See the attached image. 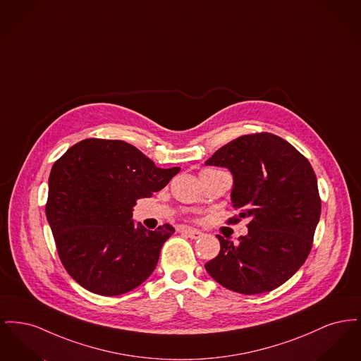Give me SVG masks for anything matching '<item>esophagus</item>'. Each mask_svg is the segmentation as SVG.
<instances>
[{
    "mask_svg": "<svg viewBox=\"0 0 361 361\" xmlns=\"http://www.w3.org/2000/svg\"><path fill=\"white\" fill-rule=\"evenodd\" d=\"M181 233H183L184 235H187V237L190 238V240H197V238H200V237L203 235V233H202V231L195 230V228H183V230H181Z\"/></svg>",
    "mask_w": 361,
    "mask_h": 361,
    "instance_id": "34e87169",
    "label": "esophagus"
}]
</instances>
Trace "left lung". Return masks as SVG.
<instances>
[{
  "instance_id": "1",
  "label": "left lung",
  "mask_w": 361,
  "mask_h": 361,
  "mask_svg": "<svg viewBox=\"0 0 361 361\" xmlns=\"http://www.w3.org/2000/svg\"><path fill=\"white\" fill-rule=\"evenodd\" d=\"M206 165L233 174L231 203L249 219L238 243L224 240L206 271L224 288L245 295L272 291L309 256L321 216L318 183L307 158L269 133L243 135L216 150Z\"/></svg>"
}]
</instances>
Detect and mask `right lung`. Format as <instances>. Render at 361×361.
Here are the masks:
<instances>
[{
  "instance_id": "1",
  "label": "right lung",
  "mask_w": 361,
  "mask_h": 361,
  "mask_svg": "<svg viewBox=\"0 0 361 361\" xmlns=\"http://www.w3.org/2000/svg\"><path fill=\"white\" fill-rule=\"evenodd\" d=\"M178 172L157 168L127 142L96 137L75 143L54 164L46 216L59 258L80 286L116 296L153 274L174 228L135 226L133 208Z\"/></svg>"
}]
</instances>
